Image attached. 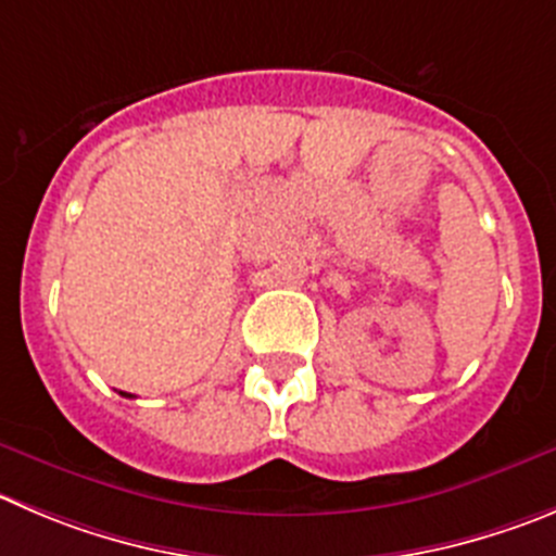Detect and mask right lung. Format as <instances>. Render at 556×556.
I'll list each match as a JSON object with an SVG mask.
<instances>
[{"label":"right lung","instance_id":"add662e5","mask_svg":"<svg viewBox=\"0 0 556 556\" xmlns=\"http://www.w3.org/2000/svg\"><path fill=\"white\" fill-rule=\"evenodd\" d=\"M123 395H126V392H123ZM126 397H131V395H126Z\"/></svg>","mask_w":556,"mask_h":556}]
</instances>
